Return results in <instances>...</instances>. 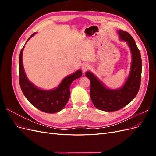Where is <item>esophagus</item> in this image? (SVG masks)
Segmentation results:
<instances>
[{
  "label": "esophagus",
  "instance_id": "1",
  "mask_svg": "<svg viewBox=\"0 0 156 156\" xmlns=\"http://www.w3.org/2000/svg\"><path fill=\"white\" fill-rule=\"evenodd\" d=\"M90 69V66L88 64H84L82 66V71L83 72V73L86 72L87 71L89 70Z\"/></svg>",
  "mask_w": 156,
  "mask_h": 156
}]
</instances>
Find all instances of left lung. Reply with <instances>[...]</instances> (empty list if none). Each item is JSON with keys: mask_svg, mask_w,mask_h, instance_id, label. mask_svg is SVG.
I'll list each match as a JSON object with an SVG mask.
<instances>
[{"mask_svg": "<svg viewBox=\"0 0 156 156\" xmlns=\"http://www.w3.org/2000/svg\"><path fill=\"white\" fill-rule=\"evenodd\" d=\"M120 39L126 41L131 53V64L129 76L121 88L112 90L106 87L92 72L85 75L90 81V95L94 105L104 111H116L128 104L136 96L140 85L142 60L134 39L128 32L119 30Z\"/></svg>", "mask_w": 156, "mask_h": 156, "instance_id": "8db88e82", "label": "left lung"}]
</instances>
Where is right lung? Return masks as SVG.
Segmentation results:
<instances>
[{
  "mask_svg": "<svg viewBox=\"0 0 156 156\" xmlns=\"http://www.w3.org/2000/svg\"><path fill=\"white\" fill-rule=\"evenodd\" d=\"M36 32L29 37L27 42L35 35ZM25 46L22 48L19 63H20V84L21 90L26 98L32 105L39 110L47 113L59 112L66 105L70 96L69 87L72 82L82 76L81 70H77L73 74L66 77L55 89L41 90L33 84L26 76L23 68L22 55Z\"/></svg>",
  "mask_w": 156,
  "mask_h": 156,
  "instance_id": "1",
  "label": "right lung"
}]
</instances>
